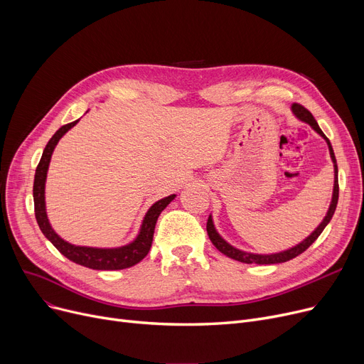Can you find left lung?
<instances>
[{
	"label": "left lung",
	"instance_id": "8db88e82",
	"mask_svg": "<svg viewBox=\"0 0 364 364\" xmlns=\"http://www.w3.org/2000/svg\"><path fill=\"white\" fill-rule=\"evenodd\" d=\"M291 112L294 113V117L304 122V124H309L318 136L326 141L328 147H329V155H331V159H332V164H333V192H332V199H331V205H329V209L326 215H324V218L321 220V223L314 228V230L305 237L304 240H301L299 243H296L295 246L292 247H288V250L284 251H279V252H273V254H254V252H247V251H242L239 250V247L233 246L232 243H228L215 228V224H214V218H213V214H209V218H208V223H206V232H208V236L209 239H211L213 245L217 247V250L224 254L225 257L232 258V259H236L239 262H243V264H279V262H286L289 261L295 257H298L299 254H302L305 250H309V247L314 243V240L321 235V232L324 230V227H326L333 214H335V209H336V205H338V195H339V187H338V165H336V158H335V153H333V149H332V144L331 141L328 140V137L324 136L323 131L320 129L317 121L314 119L313 114L302 107L301 105H296L294 103L291 106Z\"/></svg>",
	"mask_w": 364,
	"mask_h": 364
}]
</instances>
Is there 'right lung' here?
I'll return each instance as SVG.
<instances>
[{
  "mask_svg": "<svg viewBox=\"0 0 364 364\" xmlns=\"http://www.w3.org/2000/svg\"><path fill=\"white\" fill-rule=\"evenodd\" d=\"M88 112V110H87ZM78 121H73L70 124L63 125L55 131L54 136L47 143L40 164L35 171V180H33V203H35V218L38 225H40L43 235L57 247L62 255H65L68 259L88 267L92 270H122L128 269V267L136 265L140 262L150 251L153 233H155V225L164 209L177 198V195H169L166 198H162L153 203L146 215L143 217V221L140 224L139 233L131 242L114 246V247H97V246H81L73 245L59 235L55 233L53 228L48 215H47V205H46V183H47V172L50 166V161L53 156V151L59 143V140L65 136V134L73 128Z\"/></svg>",
  "mask_w": 364,
  "mask_h": 364,
  "instance_id": "obj_1",
  "label": "right lung"
}]
</instances>
